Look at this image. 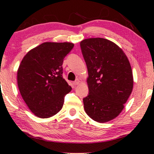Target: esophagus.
<instances>
[{
    "mask_svg": "<svg viewBox=\"0 0 154 154\" xmlns=\"http://www.w3.org/2000/svg\"><path fill=\"white\" fill-rule=\"evenodd\" d=\"M80 82H81V81H80L79 80H76V81L73 82V84L74 85H78L80 84Z\"/></svg>",
    "mask_w": 154,
    "mask_h": 154,
    "instance_id": "obj_1",
    "label": "esophagus"
}]
</instances>
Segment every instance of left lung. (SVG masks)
<instances>
[{"label":"left lung","mask_w":154,"mask_h":154,"mask_svg":"<svg viewBox=\"0 0 154 154\" xmlns=\"http://www.w3.org/2000/svg\"><path fill=\"white\" fill-rule=\"evenodd\" d=\"M80 44L90 91L83 99L85 111L95 122H110L123 110L132 92L131 64L123 50L108 39L88 38Z\"/></svg>","instance_id":"obj_1"}]
</instances>
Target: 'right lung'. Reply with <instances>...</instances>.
<instances>
[{
    "mask_svg": "<svg viewBox=\"0 0 154 154\" xmlns=\"http://www.w3.org/2000/svg\"><path fill=\"white\" fill-rule=\"evenodd\" d=\"M74 44L44 42L26 53L17 70V84L31 112L39 118L56 115L72 88L62 77V63Z\"/></svg>",
    "mask_w": 154,
    "mask_h": 154,
    "instance_id": "obj_1",
    "label": "right lung"
}]
</instances>
